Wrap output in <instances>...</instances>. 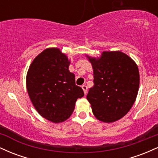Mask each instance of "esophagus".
<instances>
[{
	"mask_svg": "<svg viewBox=\"0 0 158 158\" xmlns=\"http://www.w3.org/2000/svg\"><path fill=\"white\" fill-rule=\"evenodd\" d=\"M81 87H82L83 90H84V94H85V95H86V94L87 93V86H86V85H83V86H81Z\"/></svg>",
	"mask_w": 158,
	"mask_h": 158,
	"instance_id": "34e87169",
	"label": "esophagus"
}]
</instances>
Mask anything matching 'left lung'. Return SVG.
I'll return each mask as SVG.
<instances>
[{
    "label": "left lung",
    "mask_w": 158,
    "mask_h": 158,
    "mask_svg": "<svg viewBox=\"0 0 158 158\" xmlns=\"http://www.w3.org/2000/svg\"><path fill=\"white\" fill-rule=\"evenodd\" d=\"M86 56L93 69L94 85L86 98L94 116L107 123L118 121L128 113L137 96V65L119 51H103L98 58Z\"/></svg>",
    "instance_id": "obj_1"
}]
</instances>
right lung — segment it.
Instances as JSON below:
<instances>
[{
    "label": "right lung",
    "instance_id": "obj_1",
    "mask_svg": "<svg viewBox=\"0 0 158 158\" xmlns=\"http://www.w3.org/2000/svg\"><path fill=\"white\" fill-rule=\"evenodd\" d=\"M70 60L57 48H48L33 60L27 73L28 95L40 116L54 123L65 121L77 99L84 95L69 72Z\"/></svg>",
    "mask_w": 158,
    "mask_h": 158
}]
</instances>
